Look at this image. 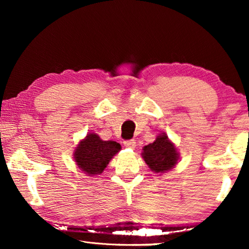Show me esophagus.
<instances>
[{
	"instance_id": "esophagus-1",
	"label": "esophagus",
	"mask_w": 249,
	"mask_h": 249,
	"mask_svg": "<svg viewBox=\"0 0 249 249\" xmlns=\"http://www.w3.org/2000/svg\"><path fill=\"white\" fill-rule=\"evenodd\" d=\"M124 146L128 148H132L134 149L136 147V142L134 139H129V141H125L124 142Z\"/></svg>"
}]
</instances>
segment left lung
<instances>
[{
  "mask_svg": "<svg viewBox=\"0 0 249 249\" xmlns=\"http://www.w3.org/2000/svg\"><path fill=\"white\" fill-rule=\"evenodd\" d=\"M142 151V159L154 172L168 171L178 161V153L175 145L169 141L165 134L158 136L155 142L145 146Z\"/></svg>",
  "mask_w": 249,
  "mask_h": 249,
  "instance_id": "8db88e82",
  "label": "left lung"
}]
</instances>
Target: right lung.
<instances>
[{"mask_svg":"<svg viewBox=\"0 0 249 249\" xmlns=\"http://www.w3.org/2000/svg\"><path fill=\"white\" fill-rule=\"evenodd\" d=\"M120 149L121 145L117 142H104L96 134H88L76 148L74 161L88 176L100 175Z\"/></svg>","mask_w":249,"mask_h":249,"instance_id":"add662e5","label":"right lung"}]
</instances>
